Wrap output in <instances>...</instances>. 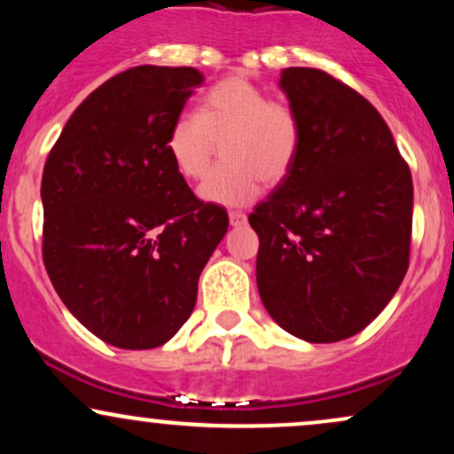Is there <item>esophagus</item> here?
<instances>
[{
    "label": "esophagus",
    "instance_id": "esophagus-1",
    "mask_svg": "<svg viewBox=\"0 0 454 454\" xmlns=\"http://www.w3.org/2000/svg\"><path fill=\"white\" fill-rule=\"evenodd\" d=\"M228 220H231L232 228H241L247 223V215H245V213H239V211H231L228 213Z\"/></svg>",
    "mask_w": 454,
    "mask_h": 454
}]
</instances>
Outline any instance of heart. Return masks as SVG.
<instances>
[{
	"mask_svg": "<svg viewBox=\"0 0 454 454\" xmlns=\"http://www.w3.org/2000/svg\"><path fill=\"white\" fill-rule=\"evenodd\" d=\"M222 140V164L198 187L205 202L241 207L264 185L288 176L299 153L301 129L288 104L269 100L247 76L222 78L202 96L198 113H181L166 134V151L176 173L200 179Z\"/></svg>",
	"mask_w": 454,
	"mask_h": 454,
	"instance_id": "obj_1",
	"label": "heart"
}]
</instances>
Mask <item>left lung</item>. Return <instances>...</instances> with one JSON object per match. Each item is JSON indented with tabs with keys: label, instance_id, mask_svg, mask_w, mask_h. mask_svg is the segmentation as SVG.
<instances>
[{
	"label": "left lung",
	"instance_id": "left-lung-1",
	"mask_svg": "<svg viewBox=\"0 0 454 454\" xmlns=\"http://www.w3.org/2000/svg\"><path fill=\"white\" fill-rule=\"evenodd\" d=\"M301 129L288 176L249 215L256 281L290 335L333 343L361 333L405 278L411 175L361 93L316 67L279 78Z\"/></svg>",
	"mask_w": 454,
	"mask_h": 454
}]
</instances>
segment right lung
I'll list each match as a JSON object with an SVG mask.
<instances>
[{
  "label": "right lung",
  "mask_w": 454,
  "mask_h": 454,
  "mask_svg": "<svg viewBox=\"0 0 454 454\" xmlns=\"http://www.w3.org/2000/svg\"><path fill=\"white\" fill-rule=\"evenodd\" d=\"M202 81L196 67H129L82 100L46 158V273L70 314L114 348L175 337L228 231L226 211L198 200L166 151Z\"/></svg>",
  "instance_id": "right-lung-1"
}]
</instances>
